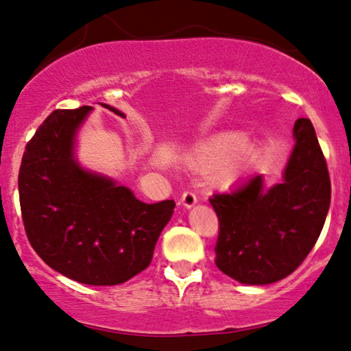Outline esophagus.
I'll return each instance as SVG.
<instances>
[{
    "label": "esophagus",
    "mask_w": 351,
    "mask_h": 351,
    "mask_svg": "<svg viewBox=\"0 0 351 351\" xmlns=\"http://www.w3.org/2000/svg\"><path fill=\"white\" fill-rule=\"evenodd\" d=\"M181 204L184 205L186 208H192V206H194V205L197 204V195H195L192 191L182 192V195H181Z\"/></svg>",
    "instance_id": "1"
}]
</instances>
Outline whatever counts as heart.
<instances>
[{
	"mask_svg": "<svg viewBox=\"0 0 351 351\" xmlns=\"http://www.w3.org/2000/svg\"><path fill=\"white\" fill-rule=\"evenodd\" d=\"M253 152V143L241 140L235 133H229L197 146L187 156V165L199 171L213 169V181L221 186H229L243 173Z\"/></svg>",
	"mask_w": 351,
	"mask_h": 351,
	"instance_id": "b5f03b06",
	"label": "heart"
}]
</instances>
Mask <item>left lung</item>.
<instances>
[{
    "instance_id": "8db88e82",
    "label": "left lung",
    "mask_w": 351,
    "mask_h": 351,
    "mask_svg": "<svg viewBox=\"0 0 351 351\" xmlns=\"http://www.w3.org/2000/svg\"><path fill=\"white\" fill-rule=\"evenodd\" d=\"M295 146L283 181L265 189L254 175L210 199L219 221L215 263L245 285H269L293 274L317 243L330 204V181L310 119L294 124Z\"/></svg>"
}]
</instances>
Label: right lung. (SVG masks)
Here are the masks:
<instances>
[{"label": "right lung", "instance_id": "obj_1", "mask_svg": "<svg viewBox=\"0 0 351 351\" xmlns=\"http://www.w3.org/2000/svg\"><path fill=\"white\" fill-rule=\"evenodd\" d=\"M92 110H56L39 125L22 157L19 199L29 245L49 267L79 283L112 286L151 264L175 202L145 204L77 164L75 136Z\"/></svg>", "mask_w": 351, "mask_h": 351}]
</instances>
